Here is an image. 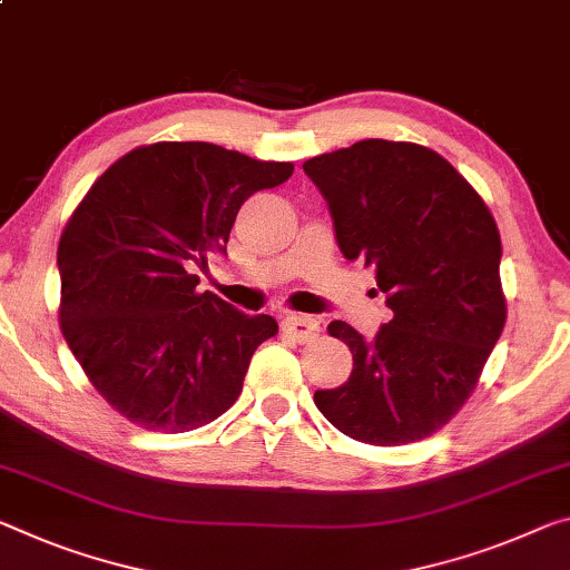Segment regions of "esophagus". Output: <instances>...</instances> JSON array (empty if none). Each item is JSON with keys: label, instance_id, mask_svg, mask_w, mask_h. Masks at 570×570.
<instances>
[{"label": "esophagus", "instance_id": "esophagus-1", "mask_svg": "<svg viewBox=\"0 0 570 570\" xmlns=\"http://www.w3.org/2000/svg\"><path fill=\"white\" fill-rule=\"evenodd\" d=\"M282 332L296 342H309L320 334V322L306 314H288L282 320Z\"/></svg>", "mask_w": 570, "mask_h": 570}]
</instances>
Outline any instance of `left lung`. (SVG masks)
Instances as JSON below:
<instances>
[{
  "mask_svg": "<svg viewBox=\"0 0 570 570\" xmlns=\"http://www.w3.org/2000/svg\"><path fill=\"white\" fill-rule=\"evenodd\" d=\"M304 171L330 205L340 250L375 271L393 312L370 340L330 322L352 373L314 403L350 439L411 444L462 409L500 340V230L474 187L419 144L363 139Z\"/></svg>",
  "mask_w": 570,
  "mask_h": 570,
  "instance_id": "8db88e82",
  "label": "left lung"
}]
</instances>
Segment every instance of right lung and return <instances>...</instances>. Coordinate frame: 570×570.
I'll return each mask as SVG.
<instances>
[{"label":"right lung","mask_w":570,"mask_h":570,"mask_svg":"<svg viewBox=\"0 0 570 570\" xmlns=\"http://www.w3.org/2000/svg\"><path fill=\"white\" fill-rule=\"evenodd\" d=\"M294 165L207 141H159L114 161L58 246L60 327L88 381L149 431L205 426L240 395L268 314L197 292L207 258L228 256L240 205Z\"/></svg>","instance_id":"obj_1"}]
</instances>
